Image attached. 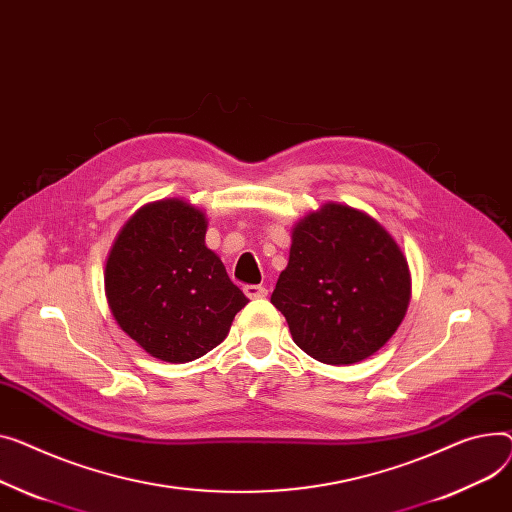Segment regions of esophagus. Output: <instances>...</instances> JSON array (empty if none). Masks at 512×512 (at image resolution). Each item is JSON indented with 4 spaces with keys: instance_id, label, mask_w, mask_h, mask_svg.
Segmentation results:
<instances>
[{
    "instance_id": "34e87169",
    "label": "esophagus",
    "mask_w": 512,
    "mask_h": 512,
    "mask_svg": "<svg viewBox=\"0 0 512 512\" xmlns=\"http://www.w3.org/2000/svg\"><path fill=\"white\" fill-rule=\"evenodd\" d=\"M245 294L249 298H265L267 296V290L263 286H255V284H249L245 286Z\"/></svg>"
}]
</instances>
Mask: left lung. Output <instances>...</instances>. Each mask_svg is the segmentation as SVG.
Returning a JSON list of instances; mask_svg holds the SVG:
<instances>
[{
    "label": "left lung",
    "instance_id": "8db88e82",
    "mask_svg": "<svg viewBox=\"0 0 512 512\" xmlns=\"http://www.w3.org/2000/svg\"><path fill=\"white\" fill-rule=\"evenodd\" d=\"M410 296V269L393 236L360 210L325 203L294 226L271 304L300 350L325 364H354L389 342Z\"/></svg>",
    "mask_w": 512,
    "mask_h": 512
}]
</instances>
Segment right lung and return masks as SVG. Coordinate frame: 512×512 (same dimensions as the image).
I'll list each match as a JSON object with an SVG mask.
<instances>
[{"instance_id": "1", "label": "right lung", "mask_w": 512, "mask_h": 512, "mask_svg": "<svg viewBox=\"0 0 512 512\" xmlns=\"http://www.w3.org/2000/svg\"><path fill=\"white\" fill-rule=\"evenodd\" d=\"M206 214L183 199H160L121 228L105 269L109 309L150 356L191 362L228 335L249 302L206 247Z\"/></svg>"}]
</instances>
